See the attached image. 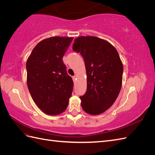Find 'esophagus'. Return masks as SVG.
Returning a JSON list of instances; mask_svg holds the SVG:
<instances>
[{"instance_id":"esophagus-1","label":"esophagus","mask_w":155,"mask_h":155,"mask_svg":"<svg viewBox=\"0 0 155 155\" xmlns=\"http://www.w3.org/2000/svg\"><path fill=\"white\" fill-rule=\"evenodd\" d=\"M72 79H73V81H74V82L76 81V76H73V77H72Z\"/></svg>"}]
</instances>
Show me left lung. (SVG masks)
Listing matches in <instances>:
<instances>
[{"mask_svg": "<svg viewBox=\"0 0 155 155\" xmlns=\"http://www.w3.org/2000/svg\"><path fill=\"white\" fill-rule=\"evenodd\" d=\"M72 48L84 59L87 76L86 93L80 96L87 113L97 115L112 105L122 85L124 67L116 49L97 37L81 36Z\"/></svg>", "mask_w": 155, "mask_h": 155, "instance_id": "1", "label": "left lung"}]
</instances>
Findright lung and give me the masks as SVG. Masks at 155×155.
<instances>
[{"mask_svg":"<svg viewBox=\"0 0 155 155\" xmlns=\"http://www.w3.org/2000/svg\"><path fill=\"white\" fill-rule=\"evenodd\" d=\"M72 39L56 36L41 41L26 61L27 85L31 96L46 114L61 113L72 96L74 83L63 57Z\"/></svg>","mask_w":155,"mask_h":155,"instance_id":"obj_1","label":"right lung"}]
</instances>
